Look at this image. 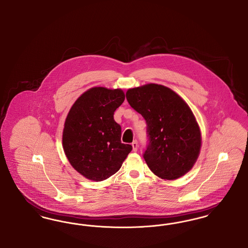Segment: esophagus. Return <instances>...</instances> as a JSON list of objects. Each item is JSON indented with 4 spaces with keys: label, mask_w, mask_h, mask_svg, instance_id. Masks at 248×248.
I'll list each match as a JSON object with an SVG mask.
<instances>
[{
    "label": "esophagus",
    "mask_w": 248,
    "mask_h": 248,
    "mask_svg": "<svg viewBox=\"0 0 248 248\" xmlns=\"http://www.w3.org/2000/svg\"><path fill=\"white\" fill-rule=\"evenodd\" d=\"M132 147H133V151H134V152H137V151H138L139 144H138L137 140H134V141L132 142Z\"/></svg>",
    "instance_id": "esophagus-1"
}]
</instances>
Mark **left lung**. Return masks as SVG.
Here are the masks:
<instances>
[{
	"label": "left lung",
	"mask_w": 248,
	"mask_h": 248,
	"mask_svg": "<svg viewBox=\"0 0 248 248\" xmlns=\"http://www.w3.org/2000/svg\"><path fill=\"white\" fill-rule=\"evenodd\" d=\"M126 99L146 121L149 143L143 157L153 173L173 180L189 172L202 140L187 103L170 88L155 83L127 90Z\"/></svg>",
	"instance_id": "obj_1"
}]
</instances>
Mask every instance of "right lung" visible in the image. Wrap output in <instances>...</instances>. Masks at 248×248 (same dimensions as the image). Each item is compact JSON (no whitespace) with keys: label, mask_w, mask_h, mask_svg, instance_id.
Instances as JSON below:
<instances>
[{"label":"right lung","mask_w":248,"mask_h":248,"mask_svg":"<svg viewBox=\"0 0 248 248\" xmlns=\"http://www.w3.org/2000/svg\"><path fill=\"white\" fill-rule=\"evenodd\" d=\"M124 101L121 89L93 87L75 101L66 118L64 152L73 168L90 180L115 174L132 151L121 142V125L113 118Z\"/></svg>","instance_id":"right-lung-1"}]
</instances>
